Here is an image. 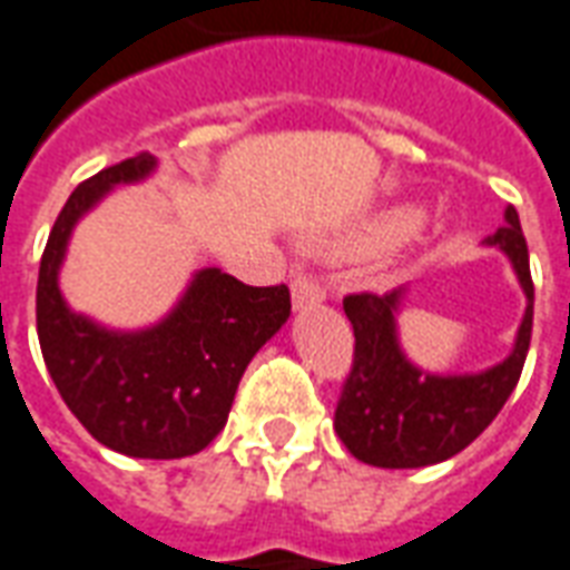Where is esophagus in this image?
<instances>
[{"label":"esophagus","mask_w":570,"mask_h":570,"mask_svg":"<svg viewBox=\"0 0 570 570\" xmlns=\"http://www.w3.org/2000/svg\"><path fill=\"white\" fill-rule=\"evenodd\" d=\"M292 297L294 306H313L325 301V288L318 285V278H313L309 273H297L292 282Z\"/></svg>","instance_id":"34e87169"}]
</instances>
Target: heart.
<instances>
[{
  "mask_svg": "<svg viewBox=\"0 0 570 570\" xmlns=\"http://www.w3.org/2000/svg\"><path fill=\"white\" fill-rule=\"evenodd\" d=\"M417 224H421L417 212L399 208V212L386 214L381 224H374V229H371V236L365 242H368V248H386V245H393V242L405 239L407 233H414Z\"/></svg>",
  "mask_w": 570,
  "mask_h": 570,
  "instance_id": "heart-1",
  "label": "heart"
}]
</instances>
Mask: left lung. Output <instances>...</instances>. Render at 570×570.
I'll return each mask as SVG.
<instances>
[{"instance_id": "obj_1", "label": "left lung", "mask_w": 570, "mask_h": 570, "mask_svg": "<svg viewBox=\"0 0 570 570\" xmlns=\"http://www.w3.org/2000/svg\"><path fill=\"white\" fill-rule=\"evenodd\" d=\"M488 245L510 254L528 309L507 362L466 377H430L414 368L395 343L393 294H346L343 313L353 322V365L341 386L334 430L346 451L368 466L417 470L454 458L485 433L522 377L534 322V282L515 208Z\"/></svg>"}]
</instances>
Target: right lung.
<instances>
[{
    "label": "right lung",
    "instance_id": "right-lung-1",
    "mask_svg": "<svg viewBox=\"0 0 570 570\" xmlns=\"http://www.w3.org/2000/svg\"><path fill=\"white\" fill-rule=\"evenodd\" d=\"M137 153L72 189L39 264L36 331L60 399L100 445L128 458H189L227 423L254 353L292 313L288 285L254 288L220 269H202L163 325L116 334L67 309L58 266L72 224L116 184L153 171Z\"/></svg>",
    "mask_w": 570,
    "mask_h": 570
}]
</instances>
